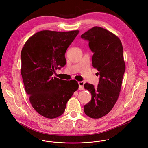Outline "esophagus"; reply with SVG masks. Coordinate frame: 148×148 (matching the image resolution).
<instances>
[{
  "label": "esophagus",
  "instance_id": "obj_1",
  "mask_svg": "<svg viewBox=\"0 0 148 148\" xmlns=\"http://www.w3.org/2000/svg\"><path fill=\"white\" fill-rule=\"evenodd\" d=\"M84 83L83 82H79L78 85H79V90H82L84 89Z\"/></svg>",
  "mask_w": 148,
  "mask_h": 148
}]
</instances>
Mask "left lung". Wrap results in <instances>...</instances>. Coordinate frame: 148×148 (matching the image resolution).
<instances>
[{
	"instance_id": "8db88e82",
	"label": "left lung",
	"mask_w": 148,
	"mask_h": 148,
	"mask_svg": "<svg viewBox=\"0 0 148 148\" xmlns=\"http://www.w3.org/2000/svg\"><path fill=\"white\" fill-rule=\"evenodd\" d=\"M81 37L89 42L94 53L92 66L100 75L97 87L84 84L91 100L84 106V111L91 118L99 119L110 112L119 96L126 69L123 46L116 35L99 26L92 28Z\"/></svg>"
}]
</instances>
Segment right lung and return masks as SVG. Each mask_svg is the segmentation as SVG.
Wrapping results in <instances>:
<instances>
[{
    "mask_svg": "<svg viewBox=\"0 0 148 148\" xmlns=\"http://www.w3.org/2000/svg\"><path fill=\"white\" fill-rule=\"evenodd\" d=\"M79 31H41L31 36L21 51V74L33 108L53 119L65 111L67 101L78 88L75 79L64 81L52 75L65 64V52Z\"/></svg>",
    "mask_w": 148,
    "mask_h": 148,
    "instance_id": "obj_1",
    "label": "right lung"
}]
</instances>
